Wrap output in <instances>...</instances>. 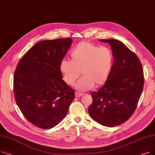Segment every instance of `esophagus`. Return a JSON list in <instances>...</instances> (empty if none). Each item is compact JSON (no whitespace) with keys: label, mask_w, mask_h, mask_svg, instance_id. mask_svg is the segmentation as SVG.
I'll list each match as a JSON object with an SVG mask.
<instances>
[{"label":"esophagus","mask_w":155,"mask_h":155,"mask_svg":"<svg viewBox=\"0 0 155 155\" xmlns=\"http://www.w3.org/2000/svg\"><path fill=\"white\" fill-rule=\"evenodd\" d=\"M83 95H84V94H82V93H79V92H75V97H82Z\"/></svg>","instance_id":"esophagus-1"}]
</instances>
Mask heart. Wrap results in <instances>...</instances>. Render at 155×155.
<instances>
[{
  "instance_id": "1",
  "label": "heart",
  "mask_w": 155,
  "mask_h": 155,
  "mask_svg": "<svg viewBox=\"0 0 155 155\" xmlns=\"http://www.w3.org/2000/svg\"><path fill=\"white\" fill-rule=\"evenodd\" d=\"M70 56L71 61L63 60L59 67L67 84L74 85L81 73L83 77L76 84L79 91H86L106 82L113 64V54L109 48L82 41L73 49Z\"/></svg>"
}]
</instances>
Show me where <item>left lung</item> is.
I'll return each instance as SVG.
<instances>
[{
  "label": "left lung",
  "instance_id": "obj_1",
  "mask_svg": "<svg viewBox=\"0 0 155 155\" xmlns=\"http://www.w3.org/2000/svg\"><path fill=\"white\" fill-rule=\"evenodd\" d=\"M109 43L114 61L105 84L91 94L88 112L97 123L114 127L124 123L135 111L143 92L144 76L137 55L116 39H99Z\"/></svg>",
  "mask_w": 155,
  "mask_h": 155
}]
</instances>
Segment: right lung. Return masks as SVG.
Masks as SVG:
<instances>
[{"label": "right lung", "instance_id": "obj_1", "mask_svg": "<svg viewBox=\"0 0 155 155\" xmlns=\"http://www.w3.org/2000/svg\"><path fill=\"white\" fill-rule=\"evenodd\" d=\"M67 38L37 43L18 64L14 76L16 103L26 119L51 129L67 115L75 91L64 82L60 64L71 45Z\"/></svg>", "mask_w": 155, "mask_h": 155}]
</instances>
